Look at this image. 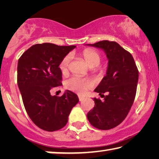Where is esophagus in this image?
<instances>
[{
  "label": "esophagus",
  "mask_w": 159,
  "mask_h": 159,
  "mask_svg": "<svg viewBox=\"0 0 159 159\" xmlns=\"http://www.w3.org/2000/svg\"><path fill=\"white\" fill-rule=\"evenodd\" d=\"M79 101H80H80H83V99H84V97L80 96V95H79Z\"/></svg>",
  "instance_id": "34e87169"
}]
</instances>
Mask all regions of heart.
<instances>
[{"label":"heart","instance_id":"obj_1","mask_svg":"<svg viewBox=\"0 0 159 159\" xmlns=\"http://www.w3.org/2000/svg\"><path fill=\"white\" fill-rule=\"evenodd\" d=\"M82 55L88 66L91 68L98 66L101 61V56L98 52L93 49H85L83 50ZM71 60V55H66L61 61L60 64V69L63 74L66 73L68 71L70 62ZM92 84L87 79H82L78 76L70 78L66 81V87L69 90L74 91L79 94H84L88 88H90Z\"/></svg>","mask_w":159,"mask_h":159}]
</instances>
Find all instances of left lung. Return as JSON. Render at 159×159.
Returning <instances> with one entry per match:
<instances>
[{
  "instance_id": "1",
  "label": "left lung",
  "mask_w": 159,
  "mask_h": 159,
  "mask_svg": "<svg viewBox=\"0 0 159 159\" xmlns=\"http://www.w3.org/2000/svg\"><path fill=\"white\" fill-rule=\"evenodd\" d=\"M88 46L104 51L108 59L106 76L95 92L106 93L104 101L94 98L95 107L87 117L96 128L109 130L123 122L133 105L136 95L139 72L131 54L114 41H102Z\"/></svg>"
}]
</instances>
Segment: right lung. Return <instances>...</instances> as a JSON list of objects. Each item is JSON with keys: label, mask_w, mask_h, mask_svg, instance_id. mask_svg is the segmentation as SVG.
Returning a JSON list of instances; mask_svg holds the SVG:
<instances>
[{"label": "right lung", "mask_w": 159, "mask_h": 159, "mask_svg": "<svg viewBox=\"0 0 159 159\" xmlns=\"http://www.w3.org/2000/svg\"><path fill=\"white\" fill-rule=\"evenodd\" d=\"M75 48L49 43L36 44L19 59L17 84L24 105L29 118L42 130L52 132L64 127L72 108L79 101L70 90L61 97L50 95L53 88L62 85L61 61Z\"/></svg>", "instance_id": "1"}]
</instances>
